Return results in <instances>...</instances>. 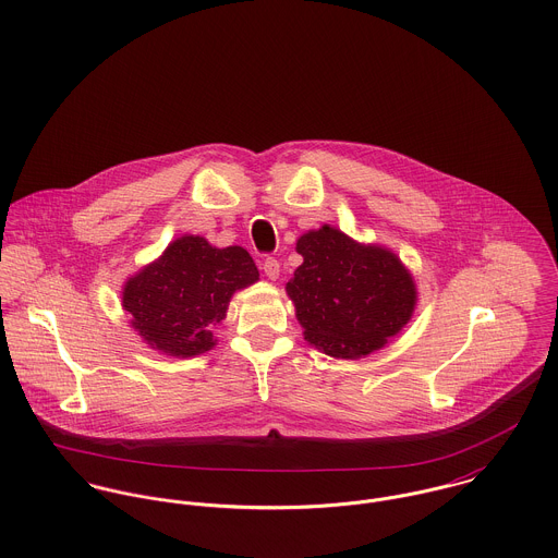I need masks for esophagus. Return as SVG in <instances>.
I'll return each instance as SVG.
<instances>
[{"mask_svg": "<svg viewBox=\"0 0 558 558\" xmlns=\"http://www.w3.org/2000/svg\"><path fill=\"white\" fill-rule=\"evenodd\" d=\"M262 268H264V272H266V277L268 279H279V270H281V266H279V262L275 259V257H266L264 259V264H262Z\"/></svg>", "mask_w": 558, "mask_h": 558, "instance_id": "34e87169", "label": "esophagus"}]
</instances>
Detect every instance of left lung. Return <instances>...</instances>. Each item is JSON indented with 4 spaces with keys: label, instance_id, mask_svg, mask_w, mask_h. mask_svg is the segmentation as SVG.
I'll use <instances>...</instances> for the list:
<instances>
[{
    "label": "left lung",
    "instance_id": "obj_1",
    "mask_svg": "<svg viewBox=\"0 0 558 558\" xmlns=\"http://www.w3.org/2000/svg\"><path fill=\"white\" fill-rule=\"evenodd\" d=\"M303 264L286 292L305 339L328 356L380 350L412 318L416 288L398 255L324 226L296 242Z\"/></svg>",
    "mask_w": 558,
    "mask_h": 558
}]
</instances>
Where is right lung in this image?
Wrapping results in <instances>:
<instances>
[{"label": "right lung", "instance_id": "right-lung-1", "mask_svg": "<svg viewBox=\"0 0 558 558\" xmlns=\"http://www.w3.org/2000/svg\"><path fill=\"white\" fill-rule=\"evenodd\" d=\"M257 279L242 246L217 248L202 236H182L126 281L122 307L150 348L189 359L217 343L208 326L226 318L232 294Z\"/></svg>", "mask_w": 558, "mask_h": 558}]
</instances>
